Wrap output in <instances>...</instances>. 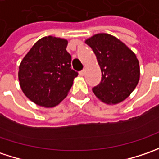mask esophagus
I'll list each match as a JSON object with an SVG mask.
<instances>
[{
    "instance_id": "1",
    "label": "esophagus",
    "mask_w": 159,
    "mask_h": 159,
    "mask_svg": "<svg viewBox=\"0 0 159 159\" xmlns=\"http://www.w3.org/2000/svg\"><path fill=\"white\" fill-rule=\"evenodd\" d=\"M84 74H85V70H82V71H80L79 75L81 76H84Z\"/></svg>"
}]
</instances>
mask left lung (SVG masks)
Instances as JSON below:
<instances>
[{
	"mask_svg": "<svg viewBox=\"0 0 159 159\" xmlns=\"http://www.w3.org/2000/svg\"><path fill=\"white\" fill-rule=\"evenodd\" d=\"M85 43L95 53L101 81L93 92L103 102L117 104L133 93L140 79L139 61L134 52L115 36L98 34Z\"/></svg>",
	"mask_w": 159,
	"mask_h": 159,
	"instance_id": "left-lung-1",
	"label": "left lung"
}]
</instances>
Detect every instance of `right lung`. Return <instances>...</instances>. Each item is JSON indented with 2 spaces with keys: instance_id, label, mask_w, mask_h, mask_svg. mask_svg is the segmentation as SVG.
Wrapping results in <instances>:
<instances>
[{
  "instance_id": "1",
  "label": "right lung",
  "mask_w": 159,
  "mask_h": 159,
  "mask_svg": "<svg viewBox=\"0 0 159 159\" xmlns=\"http://www.w3.org/2000/svg\"><path fill=\"white\" fill-rule=\"evenodd\" d=\"M67 41L46 36L37 41L25 56L18 80L25 95L42 107L58 105L66 98L78 73L71 68Z\"/></svg>"
}]
</instances>
